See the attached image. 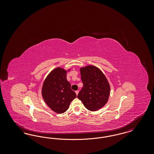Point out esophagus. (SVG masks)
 <instances>
[{"label":"esophagus","instance_id":"esophagus-1","mask_svg":"<svg viewBox=\"0 0 154 154\" xmlns=\"http://www.w3.org/2000/svg\"><path fill=\"white\" fill-rule=\"evenodd\" d=\"M75 94H76V95H77L78 94H79V91H75Z\"/></svg>","mask_w":154,"mask_h":154}]
</instances>
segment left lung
<instances>
[{"label":"left lung","instance_id":"1","mask_svg":"<svg viewBox=\"0 0 154 154\" xmlns=\"http://www.w3.org/2000/svg\"><path fill=\"white\" fill-rule=\"evenodd\" d=\"M80 73L83 87L77 97L89 111L99 110L107 103L110 95L108 81L102 72L95 66L81 67Z\"/></svg>","mask_w":154,"mask_h":154}]
</instances>
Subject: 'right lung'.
Segmentation results:
<instances>
[{
	"mask_svg": "<svg viewBox=\"0 0 154 154\" xmlns=\"http://www.w3.org/2000/svg\"><path fill=\"white\" fill-rule=\"evenodd\" d=\"M66 70L60 67L54 69L45 79L42 90L44 102L58 114L65 112L77 97L66 79Z\"/></svg>",
	"mask_w": 154,
	"mask_h": 154,
	"instance_id": "obj_1",
	"label": "right lung"
}]
</instances>
